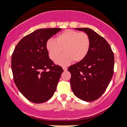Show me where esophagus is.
<instances>
[{"instance_id": "obj_1", "label": "esophagus", "mask_w": 127, "mask_h": 127, "mask_svg": "<svg viewBox=\"0 0 127 127\" xmlns=\"http://www.w3.org/2000/svg\"><path fill=\"white\" fill-rule=\"evenodd\" d=\"M63 69L64 71H67V68L66 67H63Z\"/></svg>"}]
</instances>
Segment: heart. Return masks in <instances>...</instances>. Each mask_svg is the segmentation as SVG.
Segmentation results:
<instances>
[{"label": "heart", "instance_id": "b5f03b06", "mask_svg": "<svg viewBox=\"0 0 127 127\" xmlns=\"http://www.w3.org/2000/svg\"><path fill=\"white\" fill-rule=\"evenodd\" d=\"M46 49L49 58L56 61L60 65H67L71 63L83 60L90 47V37L85 32H78L73 30H66L58 35L56 40L49 39L46 42Z\"/></svg>", "mask_w": 127, "mask_h": 127}]
</instances>
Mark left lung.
<instances>
[{"instance_id":"obj_1","label":"left lung","mask_w":127,"mask_h":127,"mask_svg":"<svg viewBox=\"0 0 127 127\" xmlns=\"http://www.w3.org/2000/svg\"><path fill=\"white\" fill-rule=\"evenodd\" d=\"M83 31L90 39L86 58L68 68L74 95L85 101L99 98L106 90L113 74L114 54L107 41L90 28H75Z\"/></svg>"}]
</instances>
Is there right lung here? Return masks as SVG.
Returning <instances> with one entry per match:
<instances>
[{
	"instance_id": "add662e5",
	"label": "right lung",
	"mask_w": 127,
	"mask_h": 127,
	"mask_svg": "<svg viewBox=\"0 0 127 127\" xmlns=\"http://www.w3.org/2000/svg\"><path fill=\"white\" fill-rule=\"evenodd\" d=\"M61 30L37 29L23 37L14 49L11 61L14 82L22 95L34 103L53 96L63 72L50 60L46 47L47 40Z\"/></svg>"
}]
</instances>
